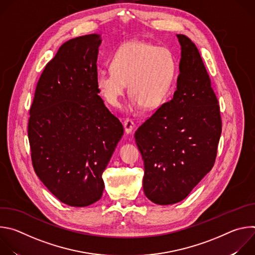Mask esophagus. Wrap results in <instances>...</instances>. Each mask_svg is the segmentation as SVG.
I'll return each mask as SVG.
<instances>
[{
  "mask_svg": "<svg viewBox=\"0 0 255 255\" xmlns=\"http://www.w3.org/2000/svg\"><path fill=\"white\" fill-rule=\"evenodd\" d=\"M134 127H135V123L131 119H126L124 121V129H125L126 133H128V134L131 133L132 130L134 129Z\"/></svg>",
  "mask_w": 255,
  "mask_h": 255,
  "instance_id": "1",
  "label": "esophagus"
}]
</instances>
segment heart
<instances>
[{"instance_id":"obj_1","label":"heart","mask_w":255,"mask_h":255,"mask_svg":"<svg viewBox=\"0 0 255 255\" xmlns=\"http://www.w3.org/2000/svg\"><path fill=\"white\" fill-rule=\"evenodd\" d=\"M110 66L98 70L96 84L106 102L113 107L120 105L127 83L132 109L159 107L167 98L176 74V60L169 48L141 40L121 44L112 54Z\"/></svg>"}]
</instances>
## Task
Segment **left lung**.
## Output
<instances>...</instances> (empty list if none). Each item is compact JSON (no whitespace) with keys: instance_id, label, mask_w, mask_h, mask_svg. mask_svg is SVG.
<instances>
[{"instance_id":"left-lung-1","label":"left lung","mask_w":255,"mask_h":255,"mask_svg":"<svg viewBox=\"0 0 255 255\" xmlns=\"http://www.w3.org/2000/svg\"><path fill=\"white\" fill-rule=\"evenodd\" d=\"M176 36L181 58L173 98L135 132L144 194L157 205L175 204L192 192L212 169L222 132L220 106L200 52L186 35Z\"/></svg>"}]
</instances>
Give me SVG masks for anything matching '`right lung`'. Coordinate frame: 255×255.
<instances>
[{"label":"right lung","instance_id":"right-lung-1","mask_svg":"<svg viewBox=\"0 0 255 255\" xmlns=\"http://www.w3.org/2000/svg\"><path fill=\"white\" fill-rule=\"evenodd\" d=\"M101 38L90 34L63 43L46 64L29 110L34 171L48 191L71 207L102 198V174L123 135L96 84Z\"/></svg>","mask_w":255,"mask_h":255}]
</instances>
